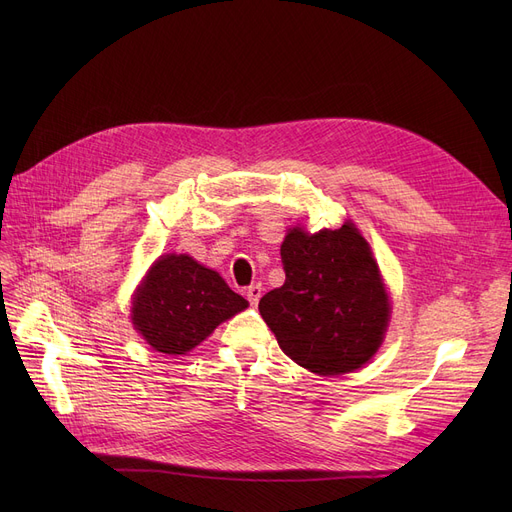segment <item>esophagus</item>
<instances>
[{
  "label": "esophagus",
  "mask_w": 512,
  "mask_h": 512,
  "mask_svg": "<svg viewBox=\"0 0 512 512\" xmlns=\"http://www.w3.org/2000/svg\"><path fill=\"white\" fill-rule=\"evenodd\" d=\"M247 299H249L251 305H257V303H259V299H261V286H259V284H251V286L247 288Z\"/></svg>",
  "instance_id": "esophagus-1"
}]
</instances>
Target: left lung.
<instances>
[{
    "label": "left lung",
    "mask_w": 512,
    "mask_h": 512,
    "mask_svg": "<svg viewBox=\"0 0 512 512\" xmlns=\"http://www.w3.org/2000/svg\"><path fill=\"white\" fill-rule=\"evenodd\" d=\"M286 280L259 301L282 351L317 375L359 369L378 351L390 317L388 294L369 245L353 224L282 242Z\"/></svg>",
    "instance_id": "1"
}]
</instances>
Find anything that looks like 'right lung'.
Listing matches in <instances>:
<instances>
[{
    "label": "right lung",
    "mask_w": 512,
    "mask_h": 512,
    "mask_svg": "<svg viewBox=\"0 0 512 512\" xmlns=\"http://www.w3.org/2000/svg\"><path fill=\"white\" fill-rule=\"evenodd\" d=\"M247 305L218 272L188 255H164L137 290L132 324L155 351L184 355Z\"/></svg>",
    "instance_id": "right-lung-1"
}]
</instances>
